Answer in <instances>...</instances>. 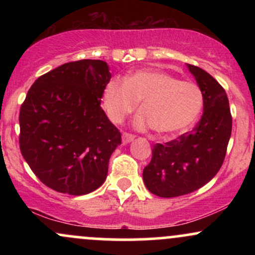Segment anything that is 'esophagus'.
Wrapping results in <instances>:
<instances>
[{"mask_svg": "<svg viewBox=\"0 0 255 255\" xmlns=\"http://www.w3.org/2000/svg\"><path fill=\"white\" fill-rule=\"evenodd\" d=\"M134 140V135L130 133H124L122 134V142L124 144H129L130 141H133Z\"/></svg>", "mask_w": 255, "mask_h": 255, "instance_id": "obj_1", "label": "esophagus"}]
</instances>
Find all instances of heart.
<instances>
[{"mask_svg":"<svg viewBox=\"0 0 255 255\" xmlns=\"http://www.w3.org/2000/svg\"><path fill=\"white\" fill-rule=\"evenodd\" d=\"M140 101L136 127L152 126L158 134L172 135L194 124L203 109L204 95L197 84L157 71H139L127 80L114 78L104 90V109L114 124H121Z\"/></svg>","mask_w":255,"mask_h":255,"instance_id":"obj_1","label":"heart"}]
</instances>
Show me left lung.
Masks as SVG:
<instances>
[{"instance_id":"8db88e82","label":"left lung","mask_w":255,"mask_h":255,"mask_svg":"<svg viewBox=\"0 0 255 255\" xmlns=\"http://www.w3.org/2000/svg\"><path fill=\"white\" fill-rule=\"evenodd\" d=\"M204 95V113L194 129L177 139L156 144L142 171L146 188L174 198L201 188L219 171L231 135L229 101L225 90L204 69L187 64Z\"/></svg>"}]
</instances>
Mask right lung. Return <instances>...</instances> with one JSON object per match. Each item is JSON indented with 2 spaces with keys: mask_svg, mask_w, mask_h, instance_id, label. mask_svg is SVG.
<instances>
[{
  "mask_svg": "<svg viewBox=\"0 0 255 255\" xmlns=\"http://www.w3.org/2000/svg\"><path fill=\"white\" fill-rule=\"evenodd\" d=\"M111 74L107 62L64 63L34 81L20 108L22 157L54 191L84 195L99 188L121 133L101 108Z\"/></svg>",
  "mask_w": 255,
  "mask_h": 255,
  "instance_id": "right-lung-1",
  "label": "right lung"
}]
</instances>
